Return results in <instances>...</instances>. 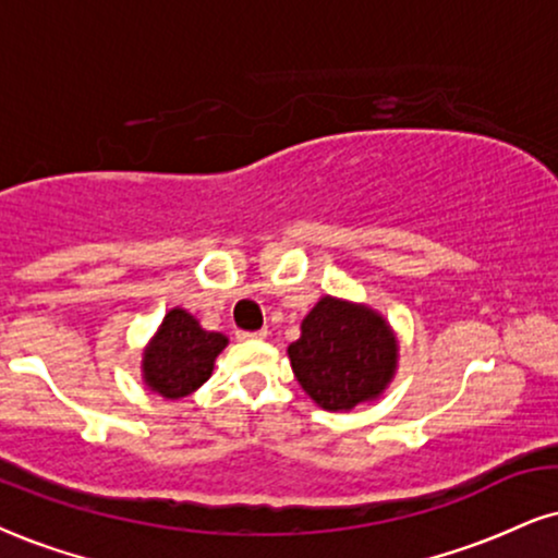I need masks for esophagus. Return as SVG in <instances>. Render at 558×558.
Masks as SVG:
<instances>
[{"label":"esophagus","instance_id":"1","mask_svg":"<svg viewBox=\"0 0 558 558\" xmlns=\"http://www.w3.org/2000/svg\"><path fill=\"white\" fill-rule=\"evenodd\" d=\"M236 338H239V340H265V338H267V330H254V332L239 330Z\"/></svg>","mask_w":558,"mask_h":558}]
</instances>
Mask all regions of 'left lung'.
Here are the masks:
<instances>
[{
	"label": "left lung",
	"instance_id": "8db88e82",
	"mask_svg": "<svg viewBox=\"0 0 558 558\" xmlns=\"http://www.w3.org/2000/svg\"><path fill=\"white\" fill-rule=\"evenodd\" d=\"M288 355L308 398L327 411H348L392 379L398 340L372 308L325 296L301 322Z\"/></svg>",
	"mask_w": 558,
	"mask_h": 558
}]
</instances>
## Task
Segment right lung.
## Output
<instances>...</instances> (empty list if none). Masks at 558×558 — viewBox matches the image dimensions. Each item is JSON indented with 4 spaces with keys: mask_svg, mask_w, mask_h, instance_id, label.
<instances>
[{
    "mask_svg": "<svg viewBox=\"0 0 558 558\" xmlns=\"http://www.w3.org/2000/svg\"><path fill=\"white\" fill-rule=\"evenodd\" d=\"M226 343V335L207 332L184 308H171L145 353V381L163 398H184L210 379Z\"/></svg>",
    "mask_w": 558,
    "mask_h": 558,
    "instance_id": "add662e5",
    "label": "right lung"
}]
</instances>
